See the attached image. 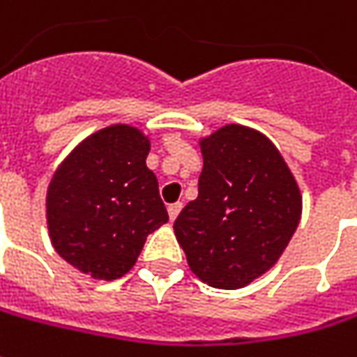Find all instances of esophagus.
<instances>
[{
    "label": "esophagus",
    "mask_w": 357,
    "mask_h": 357,
    "mask_svg": "<svg viewBox=\"0 0 357 357\" xmlns=\"http://www.w3.org/2000/svg\"><path fill=\"white\" fill-rule=\"evenodd\" d=\"M179 211H181V202H176V204H169V206H167V213H169V220H172V222L178 218Z\"/></svg>",
    "instance_id": "1"
}]
</instances>
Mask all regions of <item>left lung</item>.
<instances>
[{
  "label": "left lung",
  "mask_w": 357,
  "mask_h": 357,
  "mask_svg": "<svg viewBox=\"0 0 357 357\" xmlns=\"http://www.w3.org/2000/svg\"><path fill=\"white\" fill-rule=\"evenodd\" d=\"M197 197L181 209L174 231L188 264L213 287L254 282L286 250L302 195L280 151L261 133L225 126L202 142Z\"/></svg>",
  "instance_id": "obj_1"
}]
</instances>
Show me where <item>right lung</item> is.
Returning a JSON list of instances; mask_svg holds the SVG:
<instances>
[{"label":"right lung","instance_id":"add662e5","mask_svg":"<svg viewBox=\"0 0 357 357\" xmlns=\"http://www.w3.org/2000/svg\"><path fill=\"white\" fill-rule=\"evenodd\" d=\"M148 153L144 133L112 126L87 137L55 172L47 225L55 252L73 268L117 280L132 270L149 234L169 220Z\"/></svg>","mask_w":357,"mask_h":357}]
</instances>
